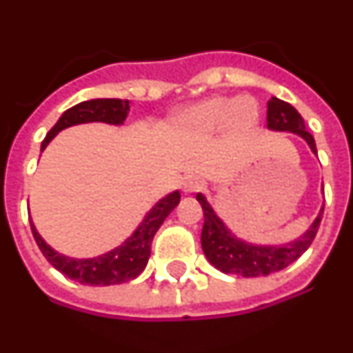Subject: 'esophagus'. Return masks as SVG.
Listing matches in <instances>:
<instances>
[{
  "label": "esophagus",
  "instance_id": "esophagus-1",
  "mask_svg": "<svg viewBox=\"0 0 353 353\" xmlns=\"http://www.w3.org/2000/svg\"><path fill=\"white\" fill-rule=\"evenodd\" d=\"M203 187V180L196 176V174H185L182 179V189L183 192H194Z\"/></svg>",
  "mask_w": 353,
  "mask_h": 353
}]
</instances>
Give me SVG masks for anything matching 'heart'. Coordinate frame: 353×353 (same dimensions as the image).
<instances>
[{
	"label": "heart",
	"instance_id": "b5f03b06",
	"mask_svg": "<svg viewBox=\"0 0 353 353\" xmlns=\"http://www.w3.org/2000/svg\"><path fill=\"white\" fill-rule=\"evenodd\" d=\"M258 118L260 109L256 101L249 97H240L236 101L226 97H212L183 109L179 117V123L183 130L199 136L219 132L224 127L240 134L254 129Z\"/></svg>",
	"mask_w": 353,
	"mask_h": 353
}]
</instances>
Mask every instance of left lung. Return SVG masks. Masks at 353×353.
<instances>
[{
	"label": "left lung",
	"mask_w": 353,
	"mask_h": 353,
	"mask_svg": "<svg viewBox=\"0 0 353 353\" xmlns=\"http://www.w3.org/2000/svg\"><path fill=\"white\" fill-rule=\"evenodd\" d=\"M267 127L270 130H279V132L297 134L310 145L311 152L316 154L313 136L305 130L304 120L297 109L277 97H272L267 104ZM196 199L203 208L205 215L201 248H203L207 260L221 272L236 274V276L244 277L269 276L277 270H283L297 258H301L316 236L318 226H320L323 215L322 207L310 230H305L304 235H301L293 242L281 245H258L233 235L226 224L217 217L214 208L210 207V203L201 192L196 194Z\"/></svg>",
	"instance_id": "8db88e82"
}]
</instances>
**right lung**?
I'll list each match as a JSON object with an SVG mask.
<instances>
[{
	"label": "right lung",
	"instance_id": "obj_1",
	"mask_svg": "<svg viewBox=\"0 0 353 353\" xmlns=\"http://www.w3.org/2000/svg\"><path fill=\"white\" fill-rule=\"evenodd\" d=\"M127 113H129V101H121V99H93V101L81 102L61 114L60 120L56 121V125L49 130L46 139L42 141L40 150L43 152L56 134L67 127L90 123V121H104L111 125H121L125 121ZM179 191H173L171 194L159 199L155 207L145 215L143 223L134 230L132 235L123 244L95 258L79 260V258L60 254L39 235L33 221H30L31 232L35 236L37 245L40 248L43 256L48 258L49 263L74 281L93 286L120 285V283H127L134 277H138L145 270L154 235L164 223V219L171 214V210L179 205Z\"/></svg>",
	"mask_w": 353,
	"mask_h": 353
}]
</instances>
